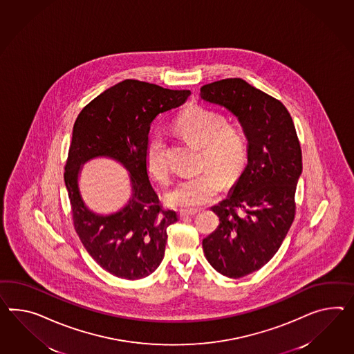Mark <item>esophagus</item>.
I'll return each instance as SVG.
<instances>
[{
  "mask_svg": "<svg viewBox=\"0 0 354 354\" xmlns=\"http://www.w3.org/2000/svg\"><path fill=\"white\" fill-rule=\"evenodd\" d=\"M199 212V209H182V210H180V216L181 217H191V216L198 214Z\"/></svg>",
  "mask_w": 354,
  "mask_h": 354,
  "instance_id": "esophagus-1",
  "label": "esophagus"
}]
</instances>
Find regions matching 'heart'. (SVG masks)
<instances>
[{"instance_id":"b5f03b06","label":"heart","mask_w":354,"mask_h":354,"mask_svg":"<svg viewBox=\"0 0 354 354\" xmlns=\"http://www.w3.org/2000/svg\"><path fill=\"white\" fill-rule=\"evenodd\" d=\"M173 129L186 141L201 147L200 168L203 172L177 182L167 194V201L174 207L191 208L214 199L226 181H235L248 160V146L241 129L225 117L203 106L183 110L173 120ZM147 172L156 181L168 180L169 167L165 158L162 135L150 137L145 150ZM208 167V170L205 168Z\"/></svg>"}]
</instances>
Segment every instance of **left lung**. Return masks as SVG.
<instances>
[{
	"mask_svg": "<svg viewBox=\"0 0 354 354\" xmlns=\"http://www.w3.org/2000/svg\"><path fill=\"white\" fill-rule=\"evenodd\" d=\"M200 96L232 111L248 138L244 172L228 198L212 208L219 226L203 240L210 266L230 279H240L270 262L295 218L299 138L281 101L241 78L204 84Z\"/></svg>",
	"mask_w": 354,
	"mask_h": 354,
	"instance_id": "left-lung-1",
	"label": "left lung"
}]
</instances>
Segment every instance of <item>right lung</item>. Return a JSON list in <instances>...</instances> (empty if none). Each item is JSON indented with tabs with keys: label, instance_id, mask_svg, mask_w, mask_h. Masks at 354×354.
Returning <instances> with one entry per match:
<instances>
[{
	"label": "right lung",
	"instance_id": "add662e5",
	"mask_svg": "<svg viewBox=\"0 0 354 354\" xmlns=\"http://www.w3.org/2000/svg\"><path fill=\"white\" fill-rule=\"evenodd\" d=\"M190 93L126 80L88 102L75 119L64 172L73 225L96 263L119 279L146 277L163 261L167 228L178 221V216L163 208L149 181L146 145L153 120L182 105ZM96 156L120 161L130 171L133 182L128 205L105 218L86 209L77 190L81 164Z\"/></svg>",
	"mask_w": 354,
	"mask_h": 354
}]
</instances>
